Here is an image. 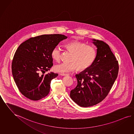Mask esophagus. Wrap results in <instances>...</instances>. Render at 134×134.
Returning <instances> with one entry per match:
<instances>
[{
	"label": "esophagus",
	"mask_w": 134,
	"mask_h": 134,
	"mask_svg": "<svg viewBox=\"0 0 134 134\" xmlns=\"http://www.w3.org/2000/svg\"><path fill=\"white\" fill-rule=\"evenodd\" d=\"M60 75H62V76H67V75H69V74H64V73H60Z\"/></svg>",
	"instance_id": "esophagus-1"
}]
</instances>
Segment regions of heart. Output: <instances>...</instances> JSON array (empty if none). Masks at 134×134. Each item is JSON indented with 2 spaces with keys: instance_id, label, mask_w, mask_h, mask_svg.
<instances>
[{
  "instance_id": "obj_1",
  "label": "heart",
  "mask_w": 134,
  "mask_h": 134,
  "mask_svg": "<svg viewBox=\"0 0 134 134\" xmlns=\"http://www.w3.org/2000/svg\"><path fill=\"white\" fill-rule=\"evenodd\" d=\"M65 48L72 54L70 63H62L55 65L56 71L66 73L74 71L78 68L82 71L89 68L94 63L96 57V51L92 46L86 45L83 42L73 41L66 43ZM62 50L56 46L52 51V58L55 61L60 59Z\"/></svg>"
}]
</instances>
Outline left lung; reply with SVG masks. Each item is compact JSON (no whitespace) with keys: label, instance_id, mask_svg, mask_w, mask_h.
I'll return each mask as SVG.
<instances>
[{"label":"left lung","instance_id":"8db88e82","mask_svg":"<svg viewBox=\"0 0 134 134\" xmlns=\"http://www.w3.org/2000/svg\"><path fill=\"white\" fill-rule=\"evenodd\" d=\"M97 48L93 64L88 69L75 74L77 84L70 92V97L81 107H87L102 101L106 97L117 79L118 62L109 46L93 39Z\"/></svg>","mask_w":134,"mask_h":134}]
</instances>
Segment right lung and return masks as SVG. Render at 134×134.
I'll list each match as a JSON object with an SVG mask.
<instances>
[{
    "label": "right lung",
    "instance_id": "add662e5",
    "mask_svg": "<svg viewBox=\"0 0 134 134\" xmlns=\"http://www.w3.org/2000/svg\"><path fill=\"white\" fill-rule=\"evenodd\" d=\"M68 37L62 34L43 35L22 43L12 63L13 79L20 92L32 100L42 99L49 94L50 83L58 74L48 71L53 65L51 52Z\"/></svg>",
    "mask_w": 134,
    "mask_h": 134
}]
</instances>
